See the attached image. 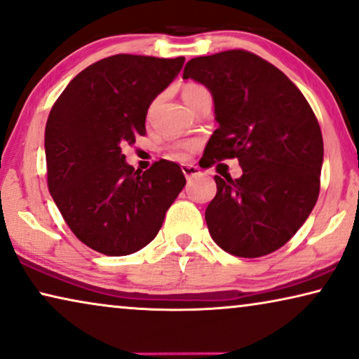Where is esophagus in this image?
Here are the masks:
<instances>
[{"mask_svg": "<svg viewBox=\"0 0 359 359\" xmlns=\"http://www.w3.org/2000/svg\"><path fill=\"white\" fill-rule=\"evenodd\" d=\"M181 170H183L186 180H191V178H194V176L201 175V170L197 168V167H194V165H183V167H181Z\"/></svg>", "mask_w": 359, "mask_h": 359, "instance_id": "1", "label": "esophagus"}]
</instances>
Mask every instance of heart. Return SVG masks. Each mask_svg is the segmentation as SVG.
I'll list each match as a JSON object with an SVG mask.
<instances>
[{"instance_id":"heart-1","label":"heart","mask_w":359,"mask_h":359,"mask_svg":"<svg viewBox=\"0 0 359 359\" xmlns=\"http://www.w3.org/2000/svg\"><path fill=\"white\" fill-rule=\"evenodd\" d=\"M207 92L204 87L197 86V84H186L183 87V92H181V95H183V100L186 103H189L192 98L202 95V93ZM194 149V144L191 142H184V144H178L175 147V152H173V158L176 160H184L186 158V152H189V150Z\"/></svg>"}]
</instances>
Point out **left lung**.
Here are the masks:
<instances>
[{
	"label": "left lung",
	"mask_w": 359,
	"mask_h": 359,
	"mask_svg": "<svg viewBox=\"0 0 359 359\" xmlns=\"http://www.w3.org/2000/svg\"><path fill=\"white\" fill-rule=\"evenodd\" d=\"M183 79L207 87L214 100L218 128L202 158H238L243 170L236 180L215 176L205 210L212 240L238 257L277 251L319 196L324 142L308 100L282 71L244 50L192 58Z\"/></svg>",
	"instance_id": "1"
}]
</instances>
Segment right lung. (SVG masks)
I'll return each instance as SVG.
<instances>
[{
	"instance_id": "right-lung-1",
	"label": "right lung",
	"mask_w": 359,
	"mask_h": 359,
	"mask_svg": "<svg viewBox=\"0 0 359 359\" xmlns=\"http://www.w3.org/2000/svg\"><path fill=\"white\" fill-rule=\"evenodd\" d=\"M183 65V56H110L79 72L51 108L45 128L50 194L93 251L128 256L147 246L184 188L178 163L158 160L141 173L121 150L144 136L150 103Z\"/></svg>"
}]
</instances>
